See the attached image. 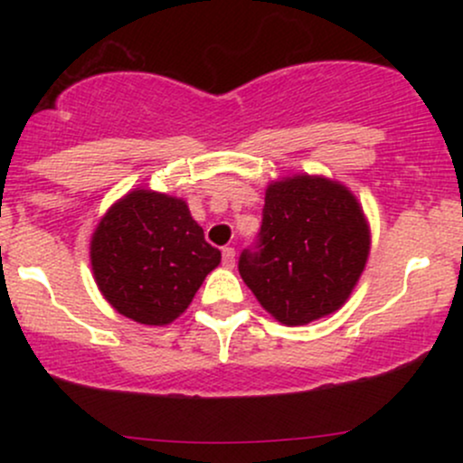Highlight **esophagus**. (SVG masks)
<instances>
[{"instance_id": "obj_1", "label": "esophagus", "mask_w": 463, "mask_h": 463, "mask_svg": "<svg viewBox=\"0 0 463 463\" xmlns=\"http://www.w3.org/2000/svg\"><path fill=\"white\" fill-rule=\"evenodd\" d=\"M222 263H224L226 268H232V265H235V248H222Z\"/></svg>"}]
</instances>
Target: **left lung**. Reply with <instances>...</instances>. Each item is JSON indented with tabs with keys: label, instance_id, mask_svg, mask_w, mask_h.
I'll use <instances>...</instances> for the list:
<instances>
[{
	"label": "left lung",
	"instance_id": "obj_1",
	"mask_svg": "<svg viewBox=\"0 0 463 463\" xmlns=\"http://www.w3.org/2000/svg\"><path fill=\"white\" fill-rule=\"evenodd\" d=\"M368 250L364 211L346 187L294 176L265 191L261 231L239 254V274L276 320L300 326L346 302Z\"/></svg>",
	"mask_w": 463,
	"mask_h": 463
}]
</instances>
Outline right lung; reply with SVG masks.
<instances>
[{
	"label": "right lung",
	"instance_id": "obj_1",
	"mask_svg": "<svg viewBox=\"0 0 463 463\" xmlns=\"http://www.w3.org/2000/svg\"><path fill=\"white\" fill-rule=\"evenodd\" d=\"M220 259L183 200L146 189L117 202L91 241L104 298L121 316L150 326L176 320Z\"/></svg>",
	"mask_w": 463,
	"mask_h": 463
}]
</instances>
